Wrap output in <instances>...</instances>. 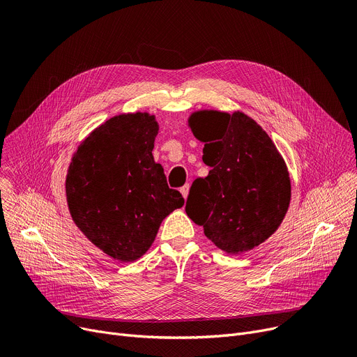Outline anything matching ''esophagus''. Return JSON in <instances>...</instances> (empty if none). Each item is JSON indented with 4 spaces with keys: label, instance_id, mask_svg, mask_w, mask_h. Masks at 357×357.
<instances>
[{
    "label": "esophagus",
    "instance_id": "1",
    "mask_svg": "<svg viewBox=\"0 0 357 357\" xmlns=\"http://www.w3.org/2000/svg\"><path fill=\"white\" fill-rule=\"evenodd\" d=\"M181 194L182 197L186 199L188 198V194H189V183H185L182 188H181Z\"/></svg>",
    "mask_w": 357,
    "mask_h": 357
}]
</instances>
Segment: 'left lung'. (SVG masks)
<instances>
[{
  "mask_svg": "<svg viewBox=\"0 0 357 357\" xmlns=\"http://www.w3.org/2000/svg\"><path fill=\"white\" fill-rule=\"evenodd\" d=\"M188 126L202 142L208 176L194 181L185 211L227 254L250 251L278 229L291 199L287 165L248 114L204 109Z\"/></svg>",
  "mask_w": 357,
  "mask_h": 357,
  "instance_id": "left-lung-1",
  "label": "left lung"
}]
</instances>
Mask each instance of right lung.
<instances>
[{"instance_id": "obj_1", "label": "right lung", "mask_w": 357, "mask_h": 357, "mask_svg": "<svg viewBox=\"0 0 357 357\" xmlns=\"http://www.w3.org/2000/svg\"><path fill=\"white\" fill-rule=\"evenodd\" d=\"M158 132L155 114H116L82 140L68 165L71 218L93 245L122 263L144 255L162 221L185 202L153 159Z\"/></svg>"}]
</instances>
